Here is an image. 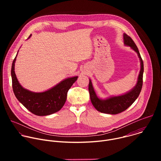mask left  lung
Here are the masks:
<instances>
[{
  "instance_id": "left-lung-1",
  "label": "left lung",
  "mask_w": 161,
  "mask_h": 161,
  "mask_svg": "<svg viewBox=\"0 0 161 161\" xmlns=\"http://www.w3.org/2000/svg\"><path fill=\"white\" fill-rule=\"evenodd\" d=\"M124 39L125 45L129 46L132 49L137 52L141 61V70L139 74L138 80H137V83L131 91L124 95L117 97H112L106 100H102L99 99L96 96L92 85V82L90 80L88 85V91L91 102L94 108L101 113L116 114L126 110L130 105L132 104L137 97L139 96L142 88L143 75L144 71L143 60L140 55L138 48H137V46L132 38L126 34H124Z\"/></svg>"
}]
</instances>
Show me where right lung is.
I'll list each match as a JSON object with an SVG mask.
<instances>
[{"label":"right lung","instance_id":"1","mask_svg":"<svg viewBox=\"0 0 161 161\" xmlns=\"http://www.w3.org/2000/svg\"><path fill=\"white\" fill-rule=\"evenodd\" d=\"M16 58V56L12 64L11 77L13 90L17 99L36 115L46 116L58 111L65 103L68 90L78 77L69 78L44 92L34 93L19 83L14 73Z\"/></svg>","mask_w":161,"mask_h":161}]
</instances>
